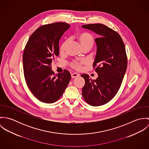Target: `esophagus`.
<instances>
[{"mask_svg": "<svg viewBox=\"0 0 149 149\" xmlns=\"http://www.w3.org/2000/svg\"><path fill=\"white\" fill-rule=\"evenodd\" d=\"M79 76V74L76 73H73L71 74V76H72V79H74V78H76L77 77H78Z\"/></svg>", "mask_w": 149, "mask_h": 149, "instance_id": "34e87169", "label": "esophagus"}]
</instances>
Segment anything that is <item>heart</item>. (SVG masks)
Listing matches in <instances>:
<instances>
[{
    "label": "heart",
    "instance_id": "heart-1",
    "mask_svg": "<svg viewBox=\"0 0 149 149\" xmlns=\"http://www.w3.org/2000/svg\"><path fill=\"white\" fill-rule=\"evenodd\" d=\"M77 40H78L79 42L80 43L82 48H84L87 46H92L93 44V38L91 35L86 33H79L77 37ZM69 40H66L63 43L60 47V52L61 53H63L66 49V47L68 45ZM85 60H81V61H73L70 63V66L75 69L79 70L81 68L83 64L86 63Z\"/></svg>",
    "mask_w": 149,
    "mask_h": 149
}]
</instances>
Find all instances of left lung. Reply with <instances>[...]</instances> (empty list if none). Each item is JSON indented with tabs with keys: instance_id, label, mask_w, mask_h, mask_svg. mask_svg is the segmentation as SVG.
Here are the masks:
<instances>
[{
	"instance_id": "8db88e82",
	"label": "left lung",
	"mask_w": 149,
	"mask_h": 149,
	"mask_svg": "<svg viewBox=\"0 0 149 149\" xmlns=\"http://www.w3.org/2000/svg\"><path fill=\"white\" fill-rule=\"evenodd\" d=\"M82 27L98 34L95 40L96 55L93 64L98 74L92 80L86 74L82 93L85 102L92 106L104 105L116 95L122 84L127 66V58L123 41L120 35L104 24H89Z\"/></svg>"
}]
</instances>
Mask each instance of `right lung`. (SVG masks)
Wrapping results in <instances>:
<instances>
[{
  "mask_svg": "<svg viewBox=\"0 0 149 149\" xmlns=\"http://www.w3.org/2000/svg\"><path fill=\"white\" fill-rule=\"evenodd\" d=\"M69 27L64 22L43 25L31 34L24 50L26 84L34 96L45 103L58 100L71 79L68 70L57 75L51 67L53 59L59 55V41Z\"/></svg>",
  "mask_w": 149,
  "mask_h": 149,
  "instance_id": "1",
  "label": "right lung"
}]
</instances>
